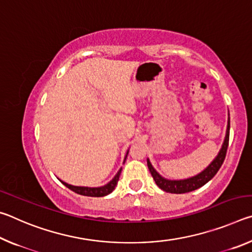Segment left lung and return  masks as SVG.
I'll list each match as a JSON object with an SVG mask.
<instances>
[{"label": "left lung", "instance_id": "left-lung-1", "mask_svg": "<svg viewBox=\"0 0 252 252\" xmlns=\"http://www.w3.org/2000/svg\"><path fill=\"white\" fill-rule=\"evenodd\" d=\"M229 130H230V119L228 121V127H227V134H225L224 142L222 144V148L219 152V155L213 160L210 165L203 170L201 173H199L198 176L192 177L190 179H186V180H167V179L162 178L159 173H158L150 163V161L148 160V168L150 170L151 176L153 180L156 181L157 186L162 189L165 192L169 193H187L190 191H193L198 188L206 185L208 181H210L211 179L216 176V173L219 171L221 165H222L225 155H227L228 146H229Z\"/></svg>", "mask_w": 252, "mask_h": 252}]
</instances>
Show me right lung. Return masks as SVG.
<instances>
[{"instance_id":"add662e5","label":"right lung","mask_w":252,"mask_h":252,"mask_svg":"<svg viewBox=\"0 0 252 252\" xmlns=\"http://www.w3.org/2000/svg\"><path fill=\"white\" fill-rule=\"evenodd\" d=\"M121 170L120 169L118 171V173L116 174V177H114L112 180H111L108 185H105L103 187H100V188H85V187H74V186H71V185H67L65 182H62L63 185H64L66 188H69L70 190L73 191V192L81 194V195H87V197H104V195H108L109 193L112 192L114 190V188H116L117 183L119 181V178H120V173H121Z\"/></svg>"}]
</instances>
